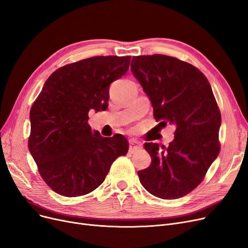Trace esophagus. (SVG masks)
Instances as JSON below:
<instances>
[{
    "instance_id": "esophagus-1",
    "label": "esophagus",
    "mask_w": 248,
    "mask_h": 248,
    "mask_svg": "<svg viewBox=\"0 0 248 248\" xmlns=\"http://www.w3.org/2000/svg\"><path fill=\"white\" fill-rule=\"evenodd\" d=\"M141 148H142V143L136 141V140H132L130 142V148H128V151H130L131 153H134L136 151H139Z\"/></svg>"
}]
</instances>
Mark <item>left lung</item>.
I'll return each mask as SVG.
<instances>
[{
    "instance_id": "8db88e82",
    "label": "left lung",
    "mask_w": 248,
    "mask_h": 248,
    "mask_svg": "<svg viewBox=\"0 0 248 248\" xmlns=\"http://www.w3.org/2000/svg\"><path fill=\"white\" fill-rule=\"evenodd\" d=\"M131 70L152 103L155 120L176 126L167 148L145 143L152 162L138 171L140 181L157 198L185 197L220 152L221 113L211 85L192 64L164 55L133 57Z\"/></svg>"
}]
</instances>
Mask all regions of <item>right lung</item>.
<instances>
[{
	"mask_svg": "<svg viewBox=\"0 0 248 248\" xmlns=\"http://www.w3.org/2000/svg\"><path fill=\"white\" fill-rule=\"evenodd\" d=\"M131 57H93L53 72L30 109L28 148L46 184L63 197H80L104 181L113 161L127 153L120 134L102 137L88 112L105 110L109 86L130 68Z\"/></svg>",
	"mask_w": 248,
	"mask_h": 248,
	"instance_id": "1",
	"label": "right lung"
}]
</instances>
